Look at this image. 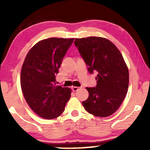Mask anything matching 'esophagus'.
Instances as JSON below:
<instances>
[{"label":"esophagus","mask_w":150,"mask_h":150,"mask_svg":"<svg viewBox=\"0 0 150 150\" xmlns=\"http://www.w3.org/2000/svg\"><path fill=\"white\" fill-rule=\"evenodd\" d=\"M79 89H80V88L77 87H72V90L73 91V92H77V91H78Z\"/></svg>","instance_id":"obj_1"}]
</instances>
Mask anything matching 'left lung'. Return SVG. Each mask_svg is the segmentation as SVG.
Returning <instances> with one entry per match:
<instances>
[{
    "mask_svg": "<svg viewBox=\"0 0 150 150\" xmlns=\"http://www.w3.org/2000/svg\"><path fill=\"white\" fill-rule=\"evenodd\" d=\"M75 45L88 66L89 73H97V85L87 87L89 97L82 101L87 112L107 117L116 112L128 89L129 72L120 51L102 37L75 39Z\"/></svg>",
    "mask_w": 150,
    "mask_h": 150,
    "instance_id": "left-lung-1",
    "label": "left lung"
}]
</instances>
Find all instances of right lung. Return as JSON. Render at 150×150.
Instances as JSON below:
<instances>
[{
    "label": "right lung",
    "mask_w": 150,
    "mask_h": 150,
    "mask_svg": "<svg viewBox=\"0 0 150 150\" xmlns=\"http://www.w3.org/2000/svg\"><path fill=\"white\" fill-rule=\"evenodd\" d=\"M73 41V38L40 41L30 50L22 65L23 95L32 111L43 118L53 119L61 115L70 98L71 89L56 86V76Z\"/></svg>",
    "instance_id": "1"
}]
</instances>
